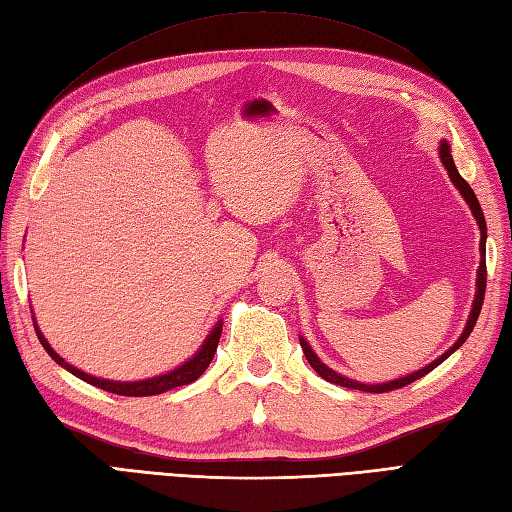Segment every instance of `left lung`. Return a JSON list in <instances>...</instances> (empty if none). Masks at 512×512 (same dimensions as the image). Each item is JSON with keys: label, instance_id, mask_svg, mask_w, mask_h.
<instances>
[{"label": "left lung", "instance_id": "left-lung-1", "mask_svg": "<svg viewBox=\"0 0 512 512\" xmlns=\"http://www.w3.org/2000/svg\"><path fill=\"white\" fill-rule=\"evenodd\" d=\"M440 159H442V163H444V168H446L448 176H451L453 185L457 187V190H460V194L464 196V201L468 203V207H471V212H473L475 221H477V225H479V234H482V238H479V256H482V258H479V269H477V291H475V300H473L471 316H468V320H466V327H464V331H462V336L457 338V342L453 344L451 349H448L446 353H442V356L437 358V360H433L431 364H426V367L417 369V371H413V373H409V375H404V378L391 380V382H382V384H362V382H356V380H351V378H344V375H340V373H336L333 369H329L325 362H320V358L316 356L314 349L309 347V342L300 336V347H302V351H305V358L309 360L311 369H314V371L320 375V378H325L327 382L340 384V387H347V389L367 391V393H387V391H393V389H402V387H406V384L420 380L422 375L431 373L435 367H440V364H442L448 356H451V353H453L455 349H460L462 344L466 342V338L471 336V331H473L475 322H477V318H479V311H482V305H484V291H486V221H484V212H482V207H479L477 196H475V192L471 190V185H468V183L462 179V174L457 172L455 163H453V156H451V148H448L446 141L440 143Z\"/></svg>", "mask_w": 512, "mask_h": 512}]
</instances>
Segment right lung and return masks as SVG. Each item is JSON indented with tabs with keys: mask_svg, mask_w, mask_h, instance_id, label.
<instances>
[{
	"mask_svg": "<svg viewBox=\"0 0 512 512\" xmlns=\"http://www.w3.org/2000/svg\"><path fill=\"white\" fill-rule=\"evenodd\" d=\"M35 331H37V338L41 342V347L48 351V356L55 360L59 367H64L66 371H70L72 375H77L79 380L92 384V387H99L103 391H110V393H117V395H128V398H145V395H159L165 393L170 389L176 387H183V384H190L196 378H201L203 371L210 367V362L216 353L218 347V340H221V331H223V322H216V327L210 331V336L205 338V342L201 344V349H198L194 356L183 362L181 367H176L168 373L163 375H156V378H148V380H137V382H114V380H103L97 378V375H90V373H83L81 369L72 367L64 358L59 356V353L50 347L48 340L44 338V333L39 331L37 322H35Z\"/></svg>",
	"mask_w": 512,
	"mask_h": 512,
	"instance_id": "add662e5",
	"label": "right lung"
}]
</instances>
